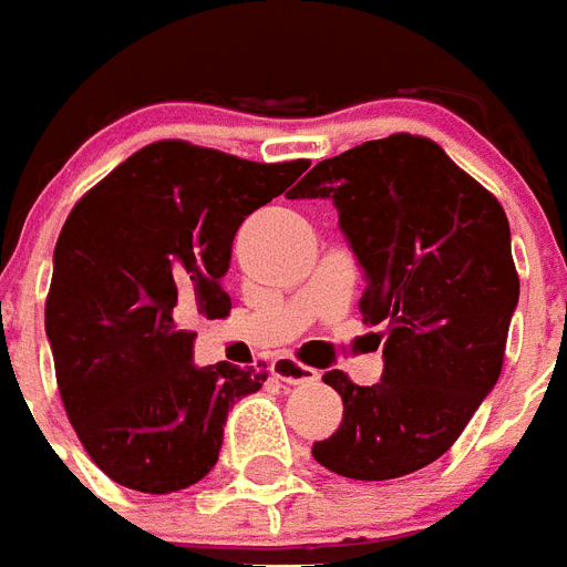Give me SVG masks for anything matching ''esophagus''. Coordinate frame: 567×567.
I'll return each instance as SVG.
<instances>
[{
    "label": "esophagus",
    "instance_id": "esophagus-1",
    "mask_svg": "<svg viewBox=\"0 0 567 567\" xmlns=\"http://www.w3.org/2000/svg\"><path fill=\"white\" fill-rule=\"evenodd\" d=\"M271 377L280 382H289V385H305V382H313L319 377L317 370L313 368H305V364H299V361H292V359H275L271 361Z\"/></svg>",
    "mask_w": 567,
    "mask_h": 567
}]
</instances>
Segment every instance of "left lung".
<instances>
[{
    "label": "left lung",
    "mask_w": 567,
    "mask_h": 567,
    "mask_svg": "<svg viewBox=\"0 0 567 567\" xmlns=\"http://www.w3.org/2000/svg\"><path fill=\"white\" fill-rule=\"evenodd\" d=\"M292 199H331L364 271L361 317L385 329L382 377L322 382L343 421L313 442L326 470L389 481L454 445L499 380L520 299L511 227L493 194L433 140L394 134L319 161Z\"/></svg>",
    "instance_id": "8db88e82"
}]
</instances>
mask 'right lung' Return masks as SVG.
<instances>
[{
  "label": "right lung",
  "mask_w": 567,
  "mask_h": 567,
  "mask_svg": "<svg viewBox=\"0 0 567 567\" xmlns=\"http://www.w3.org/2000/svg\"><path fill=\"white\" fill-rule=\"evenodd\" d=\"M305 169L167 140L118 164L68 215L44 329L68 419L122 487L176 493L206 478L233 403L262 389V368H197L185 326L227 317L220 280L241 220Z\"/></svg>",
  "instance_id": "obj_1"
}]
</instances>
